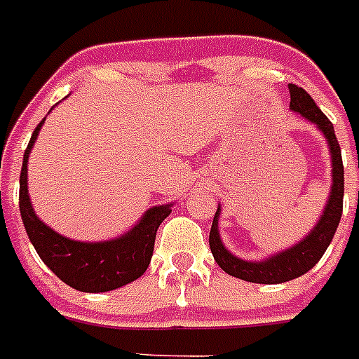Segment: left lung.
<instances>
[{
    "label": "left lung",
    "mask_w": 359,
    "mask_h": 359,
    "mask_svg": "<svg viewBox=\"0 0 359 359\" xmlns=\"http://www.w3.org/2000/svg\"><path fill=\"white\" fill-rule=\"evenodd\" d=\"M290 109H293L294 113H300L309 122L316 123V128L323 133L325 140H327L332 160L331 194H329L325 210H323L316 226L300 243L284 250V252L275 253V255L268 257L266 261L261 262L243 261L239 257L231 255L224 248L217 231L219 210H221V208H217L214 221H212L210 237H208L212 255H214L215 262L221 266V269L226 271L228 275L241 278V280L255 282V284H280V282L293 280V278L307 273L322 259L327 246L331 244L336 228L340 224L341 212H344V161H341L340 144L336 140L331 120L323 115L315 100L311 98V95L302 88L290 84Z\"/></svg>",
    "instance_id": "1"
}]
</instances>
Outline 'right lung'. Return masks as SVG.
<instances>
[{"label": "right lung", "mask_w": 359, "mask_h": 359, "mask_svg": "<svg viewBox=\"0 0 359 359\" xmlns=\"http://www.w3.org/2000/svg\"><path fill=\"white\" fill-rule=\"evenodd\" d=\"M44 120L46 116L32 133L19 177V212L27 228L28 239L39 253L41 261L73 290L84 293H104L126 286L145 273L154 250L158 226L170 214V205L149 208L140 223L118 239L81 243L59 236L36 215L27 185L28 154L36 144Z\"/></svg>", "instance_id": "right-lung-1"}]
</instances>
